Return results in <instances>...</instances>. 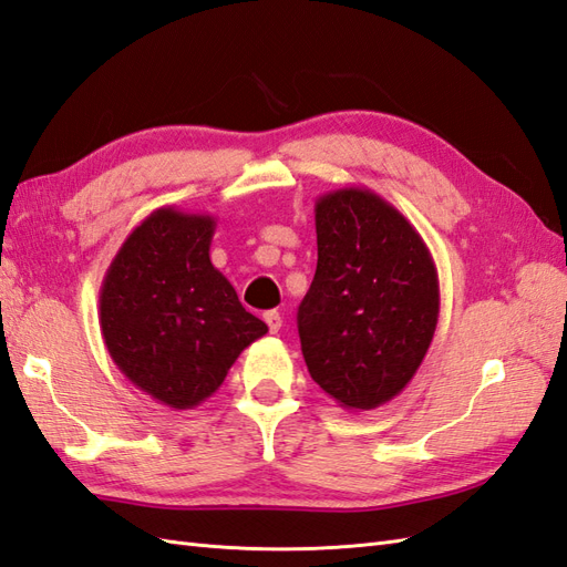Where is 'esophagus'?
I'll return each mask as SVG.
<instances>
[{"label":"esophagus","instance_id":"1","mask_svg":"<svg viewBox=\"0 0 567 567\" xmlns=\"http://www.w3.org/2000/svg\"><path fill=\"white\" fill-rule=\"evenodd\" d=\"M265 322H267L271 334H276V331H279L281 324H284V317L276 312V310H269V312H265Z\"/></svg>","mask_w":567,"mask_h":567}]
</instances>
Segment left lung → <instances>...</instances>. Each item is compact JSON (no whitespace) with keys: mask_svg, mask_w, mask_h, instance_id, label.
Instances as JSON below:
<instances>
[{"mask_svg":"<svg viewBox=\"0 0 567 567\" xmlns=\"http://www.w3.org/2000/svg\"><path fill=\"white\" fill-rule=\"evenodd\" d=\"M317 269L298 308L312 380L347 411L388 404L416 375L440 315L431 250L411 220L368 187L315 202Z\"/></svg>","mask_w":567,"mask_h":567,"instance_id":"obj_1","label":"left lung"}]
</instances>
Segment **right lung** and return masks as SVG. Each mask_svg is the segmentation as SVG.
I'll use <instances>...</instances> for the list:
<instances>
[{
	"mask_svg": "<svg viewBox=\"0 0 567 567\" xmlns=\"http://www.w3.org/2000/svg\"><path fill=\"white\" fill-rule=\"evenodd\" d=\"M214 230L212 214L161 206L122 243L101 284L110 358L136 390L175 411L206 402L269 331L212 265Z\"/></svg>",
	"mask_w": 567,
	"mask_h": 567,
	"instance_id": "add662e5",
	"label": "right lung"
}]
</instances>
